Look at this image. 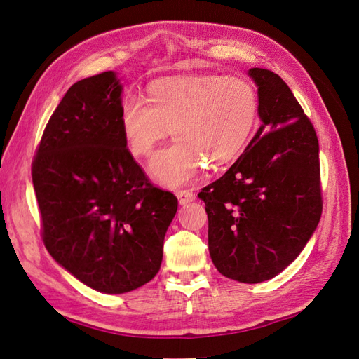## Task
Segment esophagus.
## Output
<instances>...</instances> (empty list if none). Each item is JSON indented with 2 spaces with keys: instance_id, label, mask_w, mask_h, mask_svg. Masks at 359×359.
<instances>
[{
  "instance_id": "esophagus-1",
  "label": "esophagus",
  "mask_w": 359,
  "mask_h": 359,
  "mask_svg": "<svg viewBox=\"0 0 359 359\" xmlns=\"http://www.w3.org/2000/svg\"><path fill=\"white\" fill-rule=\"evenodd\" d=\"M176 196L179 198V203L180 205H187V203H191V201L196 200V194L189 189H180V191H176Z\"/></svg>"
}]
</instances>
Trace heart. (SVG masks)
Wrapping results in <instances>:
<instances>
[{
    "label": "heart",
    "instance_id": "heart-1",
    "mask_svg": "<svg viewBox=\"0 0 359 359\" xmlns=\"http://www.w3.org/2000/svg\"><path fill=\"white\" fill-rule=\"evenodd\" d=\"M256 112L258 98L245 79L187 76L154 81L149 100L126 95L119 123L135 156L149 154L171 127L176 140L153 154L149 171L162 185L179 187L194 180L205 161H232L252 132Z\"/></svg>",
    "mask_w": 359,
    "mask_h": 359
}]
</instances>
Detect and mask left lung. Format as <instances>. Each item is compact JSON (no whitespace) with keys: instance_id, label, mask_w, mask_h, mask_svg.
<instances>
[{"instance_id":"1","label":"left lung","mask_w":359,"mask_h":359,"mask_svg":"<svg viewBox=\"0 0 359 359\" xmlns=\"http://www.w3.org/2000/svg\"><path fill=\"white\" fill-rule=\"evenodd\" d=\"M261 126L222 177L198 192L208 214L209 253L229 279H273L297 258L321 217L318 140L288 85L249 69Z\"/></svg>"}]
</instances>
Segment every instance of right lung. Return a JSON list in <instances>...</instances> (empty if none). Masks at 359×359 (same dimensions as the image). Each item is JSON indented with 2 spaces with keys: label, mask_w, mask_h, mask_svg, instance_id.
Here are the masks:
<instances>
[{
  "label": "right lung",
  "mask_w": 359,
  "mask_h": 359,
  "mask_svg": "<svg viewBox=\"0 0 359 359\" xmlns=\"http://www.w3.org/2000/svg\"><path fill=\"white\" fill-rule=\"evenodd\" d=\"M123 85L106 71L72 85L45 127L32 177L47 250L89 288L133 291L158 274L177 198L127 149Z\"/></svg>",
  "instance_id": "right-lung-1"
}]
</instances>
